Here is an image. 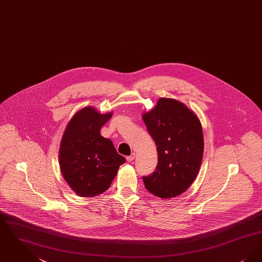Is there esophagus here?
<instances>
[{
    "label": "esophagus",
    "mask_w": 262,
    "mask_h": 262,
    "mask_svg": "<svg viewBox=\"0 0 262 262\" xmlns=\"http://www.w3.org/2000/svg\"><path fill=\"white\" fill-rule=\"evenodd\" d=\"M135 158H136V154L133 153L132 155H129V156L126 157V161H127V162H133V161L135 160Z\"/></svg>",
    "instance_id": "1"
}]
</instances>
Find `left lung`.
<instances>
[{"instance_id": "obj_1", "label": "left lung", "mask_w": 262, "mask_h": 262, "mask_svg": "<svg viewBox=\"0 0 262 262\" xmlns=\"http://www.w3.org/2000/svg\"><path fill=\"white\" fill-rule=\"evenodd\" d=\"M142 119L158 153L155 171L142 178L144 186L163 200L178 196L200 171L204 148L200 119L184 103L171 98H160Z\"/></svg>"}]
</instances>
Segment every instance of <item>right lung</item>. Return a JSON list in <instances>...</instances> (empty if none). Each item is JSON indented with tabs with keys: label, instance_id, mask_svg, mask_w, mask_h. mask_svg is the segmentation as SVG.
<instances>
[{
	"label": "right lung",
	"instance_id": "right-lung-1",
	"mask_svg": "<svg viewBox=\"0 0 262 262\" xmlns=\"http://www.w3.org/2000/svg\"><path fill=\"white\" fill-rule=\"evenodd\" d=\"M100 114L91 106L75 113L67 125L60 146L62 177L76 194L92 198L106 191L125 162L112 141L100 129L112 117Z\"/></svg>",
	"mask_w": 262,
	"mask_h": 262
}]
</instances>
